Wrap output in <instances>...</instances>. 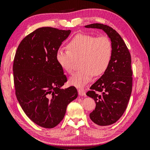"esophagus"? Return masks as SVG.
Wrapping results in <instances>:
<instances>
[{
	"instance_id": "1",
	"label": "esophagus",
	"mask_w": 150,
	"mask_h": 150,
	"mask_svg": "<svg viewBox=\"0 0 150 150\" xmlns=\"http://www.w3.org/2000/svg\"><path fill=\"white\" fill-rule=\"evenodd\" d=\"M78 93H79V95L80 96H85V95H86L85 89H84V88H79Z\"/></svg>"
}]
</instances>
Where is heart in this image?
I'll use <instances>...</instances> for the list:
<instances>
[{"instance_id": "obj_1", "label": "heart", "mask_w": 150, "mask_h": 150, "mask_svg": "<svg viewBox=\"0 0 150 150\" xmlns=\"http://www.w3.org/2000/svg\"><path fill=\"white\" fill-rule=\"evenodd\" d=\"M68 50L59 49L55 59L61 68L71 73L74 59L81 58L80 70L69 79L70 85L83 87L92 81L95 74L102 75L110 64L112 45L107 36L95 37L88 34L76 35L67 45Z\"/></svg>"}]
</instances>
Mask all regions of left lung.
I'll use <instances>...</instances> for the list:
<instances>
[{
  "mask_svg": "<svg viewBox=\"0 0 150 150\" xmlns=\"http://www.w3.org/2000/svg\"><path fill=\"white\" fill-rule=\"evenodd\" d=\"M85 27L103 30L112 45L108 67L87 93L96 103L95 109L89 115L91 120L98 126H108L122 116L130 99L132 88L130 54L120 35L111 27L98 23Z\"/></svg>",
  "mask_w": 150,
  "mask_h": 150,
  "instance_id": "left-lung-1",
  "label": "left lung"
}]
</instances>
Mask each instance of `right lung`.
<instances>
[{
    "label": "right lung",
    "instance_id": "right-lung-1",
    "mask_svg": "<svg viewBox=\"0 0 150 150\" xmlns=\"http://www.w3.org/2000/svg\"><path fill=\"white\" fill-rule=\"evenodd\" d=\"M71 30L40 28L22 40L13 64L15 90L22 110L32 122L52 128L64 118L67 106L78 96L67 81L55 54Z\"/></svg>",
    "mask_w": 150,
    "mask_h": 150
}]
</instances>
